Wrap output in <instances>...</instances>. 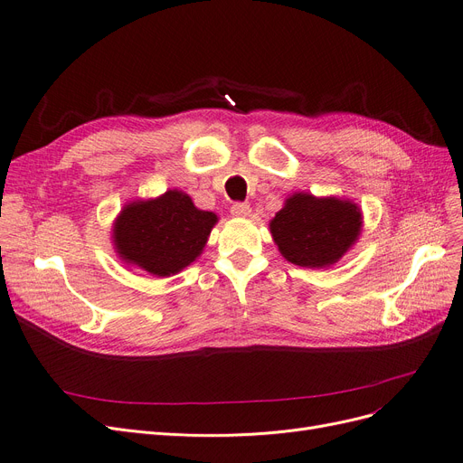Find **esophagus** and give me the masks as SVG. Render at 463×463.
I'll return each mask as SVG.
<instances>
[{"label":"esophagus","instance_id":"esophagus-1","mask_svg":"<svg viewBox=\"0 0 463 463\" xmlns=\"http://www.w3.org/2000/svg\"><path fill=\"white\" fill-rule=\"evenodd\" d=\"M231 213L234 217H248L251 213V206L248 203H234L231 208Z\"/></svg>","mask_w":463,"mask_h":463}]
</instances>
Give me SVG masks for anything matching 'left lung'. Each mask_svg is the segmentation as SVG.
I'll return each instance as SVG.
<instances>
[{
  "label": "left lung",
  "instance_id": "obj_1",
  "mask_svg": "<svg viewBox=\"0 0 463 463\" xmlns=\"http://www.w3.org/2000/svg\"><path fill=\"white\" fill-rule=\"evenodd\" d=\"M362 213L351 201L295 193L270 222L281 255L304 269H323L344 257L360 234Z\"/></svg>",
  "mask_w": 463,
  "mask_h": 463
}]
</instances>
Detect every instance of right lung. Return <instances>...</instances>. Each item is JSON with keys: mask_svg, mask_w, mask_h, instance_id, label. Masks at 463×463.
I'll return each instance as SVG.
<instances>
[{"mask_svg": "<svg viewBox=\"0 0 463 463\" xmlns=\"http://www.w3.org/2000/svg\"><path fill=\"white\" fill-rule=\"evenodd\" d=\"M217 215L194 208L182 191L128 204L114 223V246L126 262L159 278L176 274L206 246Z\"/></svg>", "mask_w": 463, "mask_h": 463, "instance_id": "add662e5", "label": "right lung"}]
</instances>
